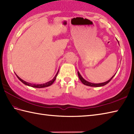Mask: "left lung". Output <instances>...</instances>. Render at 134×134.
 Returning <instances> with one entry per match:
<instances>
[{
	"mask_svg": "<svg viewBox=\"0 0 134 134\" xmlns=\"http://www.w3.org/2000/svg\"><path fill=\"white\" fill-rule=\"evenodd\" d=\"M78 76H79V79H80L81 81L83 83L84 85H87V86H92V87H99V86H104V85H107V83H109V82L111 81V79H112L113 76H115V75H113L112 78H111L109 80H108V81L105 82H104V83H91V82H88L87 81L85 80V79H84L83 78H82V76H81V75L79 74V71H78Z\"/></svg>",
	"mask_w": 134,
	"mask_h": 134,
	"instance_id": "obj_1",
	"label": "left lung"
}]
</instances>
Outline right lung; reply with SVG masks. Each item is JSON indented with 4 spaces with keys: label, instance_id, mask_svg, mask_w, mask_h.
I'll list each match as a JSON object with an SVG mask.
<instances>
[{
    "label": "right lung",
    "instance_id": "add662e5",
    "mask_svg": "<svg viewBox=\"0 0 134 134\" xmlns=\"http://www.w3.org/2000/svg\"><path fill=\"white\" fill-rule=\"evenodd\" d=\"M58 72H59V71H58V72H57L56 75H55V77L53 78V79H52V80L50 81H49L48 82H47V83H44V84H40V85H37V84H33V83H28V82H26L24 81V80H22V79L20 78L18 75H16V76H17V78H18L19 79V80L21 81L22 82V83H24L25 85H27V86H31V87H33L42 88V87H45L49 86L50 85H52V84L53 83V82H54V81H55V79H56V76H57V75H58Z\"/></svg>",
    "mask_w": 134,
    "mask_h": 134
}]
</instances>
